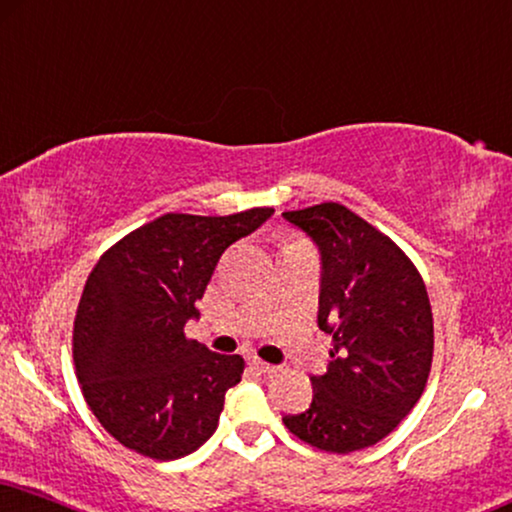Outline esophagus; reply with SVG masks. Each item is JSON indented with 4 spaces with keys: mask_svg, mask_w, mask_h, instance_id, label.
Here are the masks:
<instances>
[{
    "mask_svg": "<svg viewBox=\"0 0 512 512\" xmlns=\"http://www.w3.org/2000/svg\"><path fill=\"white\" fill-rule=\"evenodd\" d=\"M249 364H251V367H254V369L261 371V374H277V367H275V364H268V362L258 360V357H251Z\"/></svg>",
    "mask_w": 512,
    "mask_h": 512,
    "instance_id": "1",
    "label": "esophagus"
}]
</instances>
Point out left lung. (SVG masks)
Returning <instances> with one entry per match:
<instances>
[{
  "instance_id": "left-lung-1",
  "label": "left lung",
  "mask_w": 512,
  "mask_h": 512,
  "mask_svg": "<svg viewBox=\"0 0 512 512\" xmlns=\"http://www.w3.org/2000/svg\"><path fill=\"white\" fill-rule=\"evenodd\" d=\"M282 216L320 247L317 324L334 343L327 374L310 376V407L282 421L315 449H367L393 433L426 390L435 343L426 284L388 235L343 204Z\"/></svg>"
}]
</instances>
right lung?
<instances>
[{
    "label": "right lung",
    "mask_w": 512,
    "mask_h": 512,
    "mask_svg": "<svg viewBox=\"0 0 512 512\" xmlns=\"http://www.w3.org/2000/svg\"><path fill=\"white\" fill-rule=\"evenodd\" d=\"M272 211L164 214L98 258L77 305L72 357L86 404L126 449L174 461L214 435L244 360L211 353L183 329L223 251Z\"/></svg>",
    "instance_id": "1"
}]
</instances>
